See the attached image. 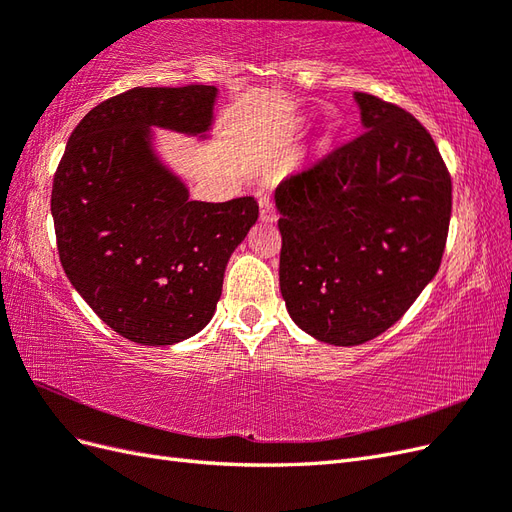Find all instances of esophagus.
<instances>
[{
	"label": "esophagus",
	"mask_w": 512,
	"mask_h": 512,
	"mask_svg": "<svg viewBox=\"0 0 512 512\" xmlns=\"http://www.w3.org/2000/svg\"><path fill=\"white\" fill-rule=\"evenodd\" d=\"M260 220L265 224H273L277 220V211H275V205L269 196L260 198Z\"/></svg>",
	"instance_id": "34e87169"
}]
</instances>
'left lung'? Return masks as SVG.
<instances>
[{
	"mask_svg": "<svg viewBox=\"0 0 512 512\" xmlns=\"http://www.w3.org/2000/svg\"><path fill=\"white\" fill-rule=\"evenodd\" d=\"M363 134L275 190L280 290L318 342L359 346L408 312L436 277L451 175L404 108L356 91Z\"/></svg>",
	"mask_w": 512,
	"mask_h": 512,
	"instance_id": "1",
	"label": "left lung"
}]
</instances>
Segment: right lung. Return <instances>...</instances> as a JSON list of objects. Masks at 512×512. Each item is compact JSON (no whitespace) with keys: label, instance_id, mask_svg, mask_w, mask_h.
Masks as SVG:
<instances>
[{"label":"right lung","instance_id":"right-lung-1","mask_svg":"<svg viewBox=\"0 0 512 512\" xmlns=\"http://www.w3.org/2000/svg\"><path fill=\"white\" fill-rule=\"evenodd\" d=\"M218 89L136 87L74 128L51 196L61 267L121 337L173 346L203 331L232 252L258 220L252 196L190 200L153 130L207 141Z\"/></svg>","mask_w":512,"mask_h":512}]
</instances>
